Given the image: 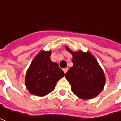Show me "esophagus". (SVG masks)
Wrapping results in <instances>:
<instances>
[{"instance_id":"1","label":"esophagus","mask_w":121,"mask_h":121,"mask_svg":"<svg viewBox=\"0 0 121 121\" xmlns=\"http://www.w3.org/2000/svg\"><path fill=\"white\" fill-rule=\"evenodd\" d=\"M68 71V68H65V69H63V71L65 73H66Z\"/></svg>"}]
</instances>
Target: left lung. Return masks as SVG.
I'll use <instances>...</instances> for the list:
<instances>
[{"mask_svg":"<svg viewBox=\"0 0 121 121\" xmlns=\"http://www.w3.org/2000/svg\"><path fill=\"white\" fill-rule=\"evenodd\" d=\"M66 49L73 55V66L65 74L66 79L71 85V90L83 100L95 98L103 90L106 82L100 65L89 52H73L68 46Z\"/></svg>","mask_w":121,"mask_h":121,"instance_id":"obj_1","label":"left lung"}]
</instances>
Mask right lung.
Returning a JSON list of instances; mask_svg holds the SVG:
<instances>
[{
    "instance_id": "add662e5",
    "label": "right lung",
    "mask_w": 121,
    "mask_h": 121,
    "mask_svg": "<svg viewBox=\"0 0 121 121\" xmlns=\"http://www.w3.org/2000/svg\"><path fill=\"white\" fill-rule=\"evenodd\" d=\"M51 51L42 50L31 63L26 76V86L31 94L44 96L54 90L65 73L50 60Z\"/></svg>"
}]
</instances>
